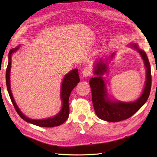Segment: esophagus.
I'll return each mask as SVG.
<instances>
[{"instance_id": "34e87169", "label": "esophagus", "mask_w": 157, "mask_h": 157, "mask_svg": "<svg viewBox=\"0 0 157 157\" xmlns=\"http://www.w3.org/2000/svg\"><path fill=\"white\" fill-rule=\"evenodd\" d=\"M82 74L85 77H88L89 75H90L92 74L91 69L89 67H85L84 69H83Z\"/></svg>"}]
</instances>
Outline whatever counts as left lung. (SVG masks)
Returning <instances> with one entry per match:
<instances>
[{"label": "left lung", "instance_id": "1", "mask_svg": "<svg viewBox=\"0 0 157 157\" xmlns=\"http://www.w3.org/2000/svg\"><path fill=\"white\" fill-rule=\"evenodd\" d=\"M131 46L137 49L142 56V59L144 60L146 67V82L144 91L140 97L134 102H112L110 101L107 97L104 81L101 76L104 72H106L107 65L102 59L96 62L94 73L99 76L92 78L90 79V85L92 91V103L96 114L100 119L105 121L117 122L131 117L145 104L150 95L152 84V76L151 65L148 56L144 51L139 49L137 44H132ZM113 55L114 53L111 57H113Z\"/></svg>", "mask_w": 157, "mask_h": 157}]
</instances>
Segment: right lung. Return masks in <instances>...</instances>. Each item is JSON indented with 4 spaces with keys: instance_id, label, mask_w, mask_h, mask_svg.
<instances>
[{
    "instance_id": "obj_1",
    "label": "right lung",
    "mask_w": 157,
    "mask_h": 157,
    "mask_svg": "<svg viewBox=\"0 0 157 157\" xmlns=\"http://www.w3.org/2000/svg\"><path fill=\"white\" fill-rule=\"evenodd\" d=\"M19 48L17 47L15 48H13L9 52V63L7 67L6 70V84L10 98L11 100V102L14 106L15 111L18 113V115L24 120L28 123H32L40 127H45V128H52V127L58 126L61 125L67 119L69 114V98L70 94H71L73 89L74 88L78 83L79 82V77L78 74V69H74L71 70L69 73H67L65 76L62 83L61 86V99L63 101V106L57 115L55 116L52 118H48L43 120H34L26 117L25 115L22 114V113L20 111V110L17 106L15 102L14 98L13 97L11 86H10V71H11V55L13 52H15Z\"/></svg>"
}]
</instances>
